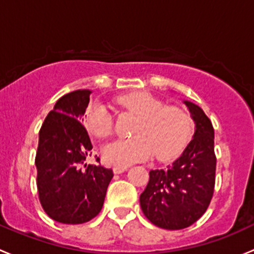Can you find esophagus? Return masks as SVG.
I'll list each match as a JSON object with an SVG mask.
<instances>
[{
	"instance_id": "34e87169",
	"label": "esophagus",
	"mask_w": 254,
	"mask_h": 254,
	"mask_svg": "<svg viewBox=\"0 0 254 254\" xmlns=\"http://www.w3.org/2000/svg\"><path fill=\"white\" fill-rule=\"evenodd\" d=\"M128 169L127 166H115L114 167V174H122Z\"/></svg>"
}]
</instances>
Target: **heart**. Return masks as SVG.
Masks as SVG:
<instances>
[{"mask_svg":"<svg viewBox=\"0 0 254 254\" xmlns=\"http://www.w3.org/2000/svg\"><path fill=\"white\" fill-rule=\"evenodd\" d=\"M120 106L139 117L133 139H117L103 148L106 164L128 166L148 160L155 154L158 160L167 161L181 154L193 132V121L184 109L169 106L146 91L121 96ZM87 127L96 137L112 132V116L108 106L96 103L87 112Z\"/></svg>","mask_w":254,"mask_h":254,"instance_id":"1","label":"heart"}]
</instances>
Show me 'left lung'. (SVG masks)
Segmentation results:
<instances>
[{
  "label": "left lung",
  "instance_id": "1",
  "mask_svg": "<svg viewBox=\"0 0 254 254\" xmlns=\"http://www.w3.org/2000/svg\"><path fill=\"white\" fill-rule=\"evenodd\" d=\"M195 125L193 139L166 170H151L139 197L148 220L166 230L194 224L209 206L215 184L214 128L202 109L184 100Z\"/></svg>",
  "mask_w": 254,
  "mask_h": 254
}]
</instances>
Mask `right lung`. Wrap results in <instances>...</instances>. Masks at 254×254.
I'll list each match as a JSON object with an SVG mask.
<instances>
[{"mask_svg": "<svg viewBox=\"0 0 254 254\" xmlns=\"http://www.w3.org/2000/svg\"><path fill=\"white\" fill-rule=\"evenodd\" d=\"M90 94L83 89L59 99L39 132V199L50 218L62 224H83L95 218L114 177L111 169L84 164L93 149L82 125Z\"/></svg>", "mask_w": 254, "mask_h": 254, "instance_id": "right-lung-1", "label": "right lung"}]
</instances>
